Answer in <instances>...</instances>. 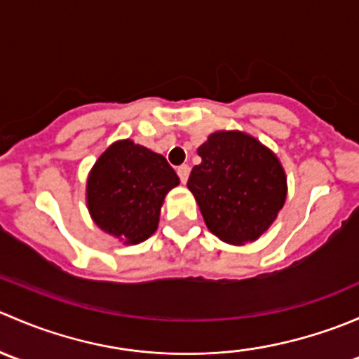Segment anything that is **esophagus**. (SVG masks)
<instances>
[{"instance_id": "1", "label": "esophagus", "mask_w": 359, "mask_h": 359, "mask_svg": "<svg viewBox=\"0 0 359 359\" xmlns=\"http://www.w3.org/2000/svg\"><path fill=\"white\" fill-rule=\"evenodd\" d=\"M189 172H191L189 165H180L179 168H177V175H179L180 182L182 184L187 182V179H189Z\"/></svg>"}]
</instances>
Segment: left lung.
I'll return each mask as SVG.
<instances>
[{
  "label": "left lung",
  "instance_id": "left-lung-1",
  "mask_svg": "<svg viewBox=\"0 0 359 359\" xmlns=\"http://www.w3.org/2000/svg\"><path fill=\"white\" fill-rule=\"evenodd\" d=\"M201 163L187 187L206 226L231 245L257 240L276 219L287 198L278 158L241 132H215L198 149Z\"/></svg>",
  "mask_w": 359,
  "mask_h": 359
}]
</instances>
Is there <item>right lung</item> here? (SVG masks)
Returning <instances> with one entry per match:
<instances>
[{"instance_id":"obj_1","label":"right lung","mask_w":359,"mask_h":359,"mask_svg":"<svg viewBox=\"0 0 359 359\" xmlns=\"http://www.w3.org/2000/svg\"><path fill=\"white\" fill-rule=\"evenodd\" d=\"M177 184L175 170L161 154L121 140L90 172L88 210L100 229L125 243H140L156 231L165 194Z\"/></svg>"}]
</instances>
